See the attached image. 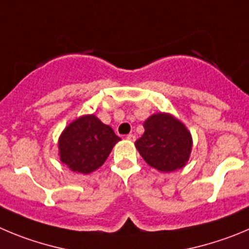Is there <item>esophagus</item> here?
I'll list each match as a JSON object with an SVG mask.
<instances>
[{
  "mask_svg": "<svg viewBox=\"0 0 249 249\" xmlns=\"http://www.w3.org/2000/svg\"><path fill=\"white\" fill-rule=\"evenodd\" d=\"M126 140H129V141H135V140H136V136L134 135V134H129V135H126Z\"/></svg>",
  "mask_w": 249,
  "mask_h": 249,
  "instance_id": "esophagus-1",
  "label": "esophagus"
}]
</instances>
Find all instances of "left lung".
I'll use <instances>...</instances> for the list:
<instances>
[{"label":"left lung","mask_w":249,"mask_h":249,"mask_svg":"<svg viewBox=\"0 0 249 249\" xmlns=\"http://www.w3.org/2000/svg\"><path fill=\"white\" fill-rule=\"evenodd\" d=\"M145 132L135 142L146 163L168 173L183 168L190 159L193 138L188 127L169 113L152 114L143 122Z\"/></svg>","instance_id":"1"}]
</instances>
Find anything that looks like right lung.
Here are the masks:
<instances>
[{"label":"right lung","instance_id":"1","mask_svg":"<svg viewBox=\"0 0 249 249\" xmlns=\"http://www.w3.org/2000/svg\"><path fill=\"white\" fill-rule=\"evenodd\" d=\"M122 139L94 114L70 123L59 138L60 161L76 173L88 174L98 169Z\"/></svg>","mask_w":249,"mask_h":249}]
</instances>
